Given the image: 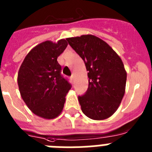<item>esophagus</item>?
Listing matches in <instances>:
<instances>
[{
    "label": "esophagus",
    "mask_w": 152,
    "mask_h": 152,
    "mask_svg": "<svg viewBox=\"0 0 152 152\" xmlns=\"http://www.w3.org/2000/svg\"><path fill=\"white\" fill-rule=\"evenodd\" d=\"M70 79H71V80H72V81H73L74 82V80H75V76H74V74H72V76H71Z\"/></svg>",
    "instance_id": "esophagus-1"
}]
</instances>
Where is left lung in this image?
<instances>
[{
	"mask_svg": "<svg viewBox=\"0 0 152 152\" xmlns=\"http://www.w3.org/2000/svg\"><path fill=\"white\" fill-rule=\"evenodd\" d=\"M84 61L89 86L78 100L90 119H107L119 107L125 93L127 72L120 56L109 45L92 35L66 39Z\"/></svg>",
	"mask_w": 152,
	"mask_h": 152,
	"instance_id": "8db88e82",
	"label": "left lung"
}]
</instances>
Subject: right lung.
<instances>
[{"instance_id": "obj_1", "label": "right lung", "mask_w": 152, "mask_h": 152, "mask_svg": "<svg viewBox=\"0 0 152 152\" xmlns=\"http://www.w3.org/2000/svg\"><path fill=\"white\" fill-rule=\"evenodd\" d=\"M68 44L65 39L46 41L28 53L18 74L23 100L37 116L54 119L62 112L71 84L61 74L57 58Z\"/></svg>"}]
</instances>
